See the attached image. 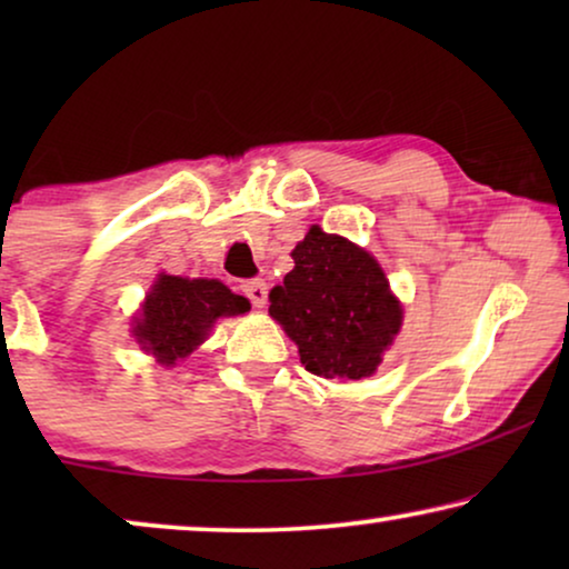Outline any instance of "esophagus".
Segmentation results:
<instances>
[{"label":"esophagus","instance_id":"obj_1","mask_svg":"<svg viewBox=\"0 0 569 569\" xmlns=\"http://www.w3.org/2000/svg\"><path fill=\"white\" fill-rule=\"evenodd\" d=\"M240 290H243V295L248 300H251L253 308H263L267 306V295H269V287L263 279H248V282L240 284Z\"/></svg>","mask_w":569,"mask_h":569}]
</instances>
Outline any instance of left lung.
Instances as JSON below:
<instances>
[{"label":"left lung","mask_w":569,"mask_h":569,"mask_svg":"<svg viewBox=\"0 0 569 569\" xmlns=\"http://www.w3.org/2000/svg\"><path fill=\"white\" fill-rule=\"evenodd\" d=\"M295 269L269 292V313L282 323L306 370L360 380L378 370L401 329V302L380 263L318 224L292 251Z\"/></svg>","instance_id":"obj_1"}]
</instances>
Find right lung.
Returning a JSON list of instances; mask_svg holds the SVG:
<instances>
[{"instance_id": "add662e5", "label": "right lung", "mask_w": 569, "mask_h": 569, "mask_svg": "<svg viewBox=\"0 0 569 569\" xmlns=\"http://www.w3.org/2000/svg\"><path fill=\"white\" fill-rule=\"evenodd\" d=\"M248 310L251 302L230 292L220 279L160 274L131 331L144 352L170 368L209 337L217 318L243 316Z\"/></svg>"}]
</instances>
